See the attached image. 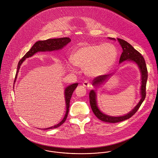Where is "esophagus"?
Masks as SVG:
<instances>
[{
    "label": "esophagus",
    "instance_id": "34e87169",
    "mask_svg": "<svg viewBox=\"0 0 158 158\" xmlns=\"http://www.w3.org/2000/svg\"><path fill=\"white\" fill-rule=\"evenodd\" d=\"M83 86H85V87H86V88H89L90 86V83H89V81H87V80H86V81H85L84 82H83Z\"/></svg>",
    "mask_w": 158,
    "mask_h": 158
}]
</instances>
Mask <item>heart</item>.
I'll return each mask as SVG.
<instances>
[{"instance_id": "b5f03b06", "label": "heart", "mask_w": 158, "mask_h": 158, "mask_svg": "<svg viewBox=\"0 0 158 158\" xmlns=\"http://www.w3.org/2000/svg\"><path fill=\"white\" fill-rule=\"evenodd\" d=\"M117 56L114 45L110 43L86 44L78 48L72 55V63L75 66L85 68V73L90 77H97L107 73L113 66ZM69 69H75L69 65Z\"/></svg>"}]
</instances>
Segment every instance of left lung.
I'll return each mask as SVG.
<instances>
[{"mask_svg": "<svg viewBox=\"0 0 158 158\" xmlns=\"http://www.w3.org/2000/svg\"><path fill=\"white\" fill-rule=\"evenodd\" d=\"M109 39L115 40L114 38H109ZM117 40L119 42L120 44L123 49V52L122 53V55L120 56L119 63H121L126 60H128L129 61H132L135 63V64H137V65L138 66V67L140 69V71L141 73V80H142V81H141L142 84H141V88H140L141 98L139 102L138 103V104L135 107V108L132 111H131L130 113H128L125 115H122L120 117H113V116H110L106 114H105L100 111V110L98 109L97 105L96 93L94 90H90L89 93V102H90V106L93 113L100 120L105 122H108V123H117V122H122L130 118L137 111L140 105H142V102L145 100V96H146V85H147V81L148 78V71H147V68L146 63L143 57L138 51L135 50L132 45L129 44L128 43H127V41H125V40L120 38H117ZM110 76H111V74L103 75L102 76L95 77L92 81V85L95 87L100 86L104 81L108 80V78Z\"/></svg>", "mask_w": 158, "mask_h": 158, "instance_id": "8db88e82", "label": "left lung"}]
</instances>
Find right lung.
Listing matches in <instances>:
<instances>
[{
  "mask_svg": "<svg viewBox=\"0 0 158 158\" xmlns=\"http://www.w3.org/2000/svg\"><path fill=\"white\" fill-rule=\"evenodd\" d=\"M71 41V40L69 38H55V39H48L44 41H39L35 43V44L32 46V47L30 48V50L26 53V54L23 56V58L19 61L18 65V69L16 71V73L15 75V78L14 81V83L16 82L17 76L19 72V70L21 68V66L23 63V61L27 58L32 56L33 55H35L36 53L38 52H51L54 50H58L61 48H63L64 46L68 44ZM78 83H74L72 84L71 85H69L64 90V97H65V102H66V114L63 118V119L57 125L50 127L45 128L44 130H49V129H53L56 128L61 126L66 120L68 117V113H69V109L70 106V100L72 97V95L73 92L75 88L77 87ZM14 88V87H13ZM14 89V88H13Z\"/></svg>",
  "mask_w": 158,
  "mask_h": 158,
  "instance_id": "add662e5",
  "label": "right lung"
}]
</instances>
